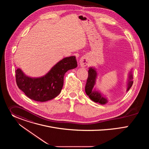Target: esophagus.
Here are the masks:
<instances>
[{
  "label": "esophagus",
  "instance_id": "obj_1",
  "mask_svg": "<svg viewBox=\"0 0 149 149\" xmlns=\"http://www.w3.org/2000/svg\"><path fill=\"white\" fill-rule=\"evenodd\" d=\"M79 63L81 67H86L88 63V58L87 56H83L79 60Z\"/></svg>",
  "mask_w": 149,
  "mask_h": 149
}]
</instances>
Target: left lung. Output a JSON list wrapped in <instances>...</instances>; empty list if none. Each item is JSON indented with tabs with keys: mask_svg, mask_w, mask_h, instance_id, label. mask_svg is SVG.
<instances>
[{
	"mask_svg": "<svg viewBox=\"0 0 149 149\" xmlns=\"http://www.w3.org/2000/svg\"><path fill=\"white\" fill-rule=\"evenodd\" d=\"M88 77L86 82L85 91L88 97L94 102L100 104L101 105H104L109 102L107 95L102 93L98 90L96 87V81L98 77L97 70L94 67H90L88 68ZM133 68L130 70L128 74L127 80L126 82V91H128L132 87L133 83Z\"/></svg>",
	"mask_w": 149,
	"mask_h": 149,
	"instance_id": "obj_1",
	"label": "left lung"
}]
</instances>
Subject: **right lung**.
I'll return each instance as SVG.
<instances>
[{"label":"right lung","mask_w":149,"mask_h":149,"mask_svg":"<svg viewBox=\"0 0 149 149\" xmlns=\"http://www.w3.org/2000/svg\"><path fill=\"white\" fill-rule=\"evenodd\" d=\"M76 67L75 56H70L58 62L45 75L39 77L27 76L19 68L15 71L17 86L30 99L40 102L47 101L60 94L65 74Z\"/></svg>","instance_id":"1"}]
</instances>
